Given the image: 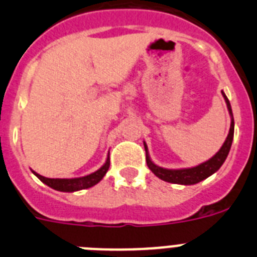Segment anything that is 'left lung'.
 I'll list each match as a JSON object with an SVG mask.
<instances>
[{"instance_id": "left-lung-1", "label": "left lung", "mask_w": 257, "mask_h": 257, "mask_svg": "<svg viewBox=\"0 0 257 257\" xmlns=\"http://www.w3.org/2000/svg\"><path fill=\"white\" fill-rule=\"evenodd\" d=\"M222 92V91H221ZM222 96L225 99V103L228 105V110L231 115V123H230V130H229L228 138H226L225 143L222 144V147L220 148V151L217 152L215 156L208 160L207 162L202 163V165L197 166V167H192V169H183V170H167L162 169V167H158V166L154 165L151 161L148 156V152H147V145L144 143L145 152H147V165L151 169V171L156 175L157 178L162 179V180L167 181V183H174V184H183V185H192V184H197L199 181L205 180L206 178L211 176L213 172H216L217 170L221 167V165L224 163V161L226 160L228 157L229 151H230L231 142H233V136H234V119H233V113H231L230 103H229L228 97L225 96V94L222 92Z\"/></svg>"}]
</instances>
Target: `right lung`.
I'll list each match as a JSON object with an SVG mask.
<instances>
[{"instance_id": "1", "label": "right lung", "mask_w": 257, "mask_h": 257, "mask_svg": "<svg viewBox=\"0 0 257 257\" xmlns=\"http://www.w3.org/2000/svg\"><path fill=\"white\" fill-rule=\"evenodd\" d=\"M109 165H110V161H109L108 157V158H106V162L104 163V166L101 169L95 171L94 174H90L87 175V176H83V178L76 179H49L45 178V176H41L37 172H33V174H35L42 183L49 185L52 189L60 190V192H76V190L91 188L94 187L95 184L99 183V181L104 178V175L106 174V171H108Z\"/></svg>"}]
</instances>
